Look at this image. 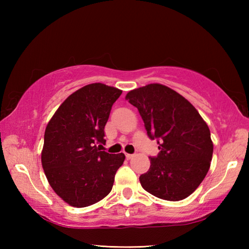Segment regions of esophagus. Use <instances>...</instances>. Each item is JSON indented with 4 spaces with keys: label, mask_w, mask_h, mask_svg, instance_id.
Masks as SVG:
<instances>
[{
    "label": "esophagus",
    "mask_w": 249,
    "mask_h": 249,
    "mask_svg": "<svg viewBox=\"0 0 249 249\" xmlns=\"http://www.w3.org/2000/svg\"><path fill=\"white\" fill-rule=\"evenodd\" d=\"M125 156H126V158H127V160H130V158H133L135 155L134 154H125Z\"/></svg>",
    "instance_id": "esophagus-1"
}]
</instances>
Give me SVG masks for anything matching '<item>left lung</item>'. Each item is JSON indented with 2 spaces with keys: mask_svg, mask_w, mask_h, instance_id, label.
Masks as SVG:
<instances>
[{
  "mask_svg": "<svg viewBox=\"0 0 249 249\" xmlns=\"http://www.w3.org/2000/svg\"><path fill=\"white\" fill-rule=\"evenodd\" d=\"M138 109L147 136L158 143L157 156L139 179L157 198L178 201L192 195L208 173L213 155L210 129L187 99L170 88L152 83L126 95Z\"/></svg>",
  "mask_w": 249,
  "mask_h": 249,
  "instance_id": "left-lung-1",
  "label": "left lung"
}]
</instances>
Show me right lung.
Listing matches in <instances>:
<instances>
[{
  "instance_id": "right-lung-1",
  "label": "right lung",
  "mask_w": 249,
  "mask_h": 249,
  "mask_svg": "<svg viewBox=\"0 0 249 249\" xmlns=\"http://www.w3.org/2000/svg\"><path fill=\"white\" fill-rule=\"evenodd\" d=\"M122 91L92 83L68 96L47 125L41 163L50 186L70 205L98 202L113 186L125 155L100 151L105 126Z\"/></svg>"
}]
</instances>
